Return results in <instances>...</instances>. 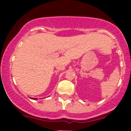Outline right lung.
<instances>
[{"instance_id": "add662e5", "label": "right lung", "mask_w": 131, "mask_h": 131, "mask_svg": "<svg viewBox=\"0 0 131 131\" xmlns=\"http://www.w3.org/2000/svg\"><path fill=\"white\" fill-rule=\"evenodd\" d=\"M31 99H33V100H37V98H31Z\"/></svg>"}]
</instances>
